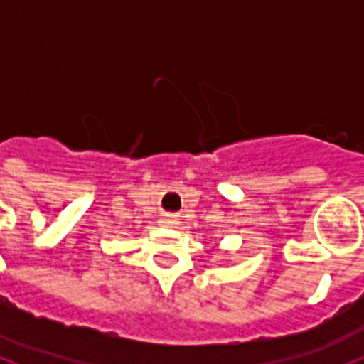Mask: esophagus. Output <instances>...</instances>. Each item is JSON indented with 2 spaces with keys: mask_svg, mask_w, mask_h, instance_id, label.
Returning <instances> with one entry per match:
<instances>
[{
  "mask_svg": "<svg viewBox=\"0 0 364 364\" xmlns=\"http://www.w3.org/2000/svg\"><path fill=\"white\" fill-rule=\"evenodd\" d=\"M176 223H178V221H176V218H171V215H167V218L161 219V225H164V227H175Z\"/></svg>",
  "mask_w": 364,
  "mask_h": 364,
  "instance_id": "obj_1",
  "label": "esophagus"
}]
</instances>
